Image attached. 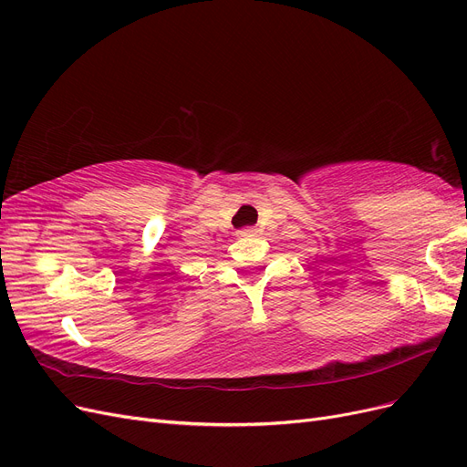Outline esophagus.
<instances>
[{
    "instance_id": "obj_1",
    "label": "esophagus",
    "mask_w": 467,
    "mask_h": 467,
    "mask_svg": "<svg viewBox=\"0 0 467 467\" xmlns=\"http://www.w3.org/2000/svg\"><path fill=\"white\" fill-rule=\"evenodd\" d=\"M251 234H255V228H244L237 232V235H251Z\"/></svg>"
}]
</instances>
